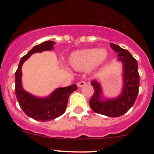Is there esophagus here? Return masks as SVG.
Masks as SVG:
<instances>
[{
    "mask_svg": "<svg viewBox=\"0 0 154 154\" xmlns=\"http://www.w3.org/2000/svg\"><path fill=\"white\" fill-rule=\"evenodd\" d=\"M86 85V82H85V81H80V82H79L78 83H77V85H78V87H82V86H84V85Z\"/></svg>",
    "mask_w": 154,
    "mask_h": 154,
    "instance_id": "1",
    "label": "esophagus"
}]
</instances>
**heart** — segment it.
<instances>
[{
    "label": "heart",
    "mask_w": 154,
    "mask_h": 154,
    "mask_svg": "<svg viewBox=\"0 0 154 154\" xmlns=\"http://www.w3.org/2000/svg\"><path fill=\"white\" fill-rule=\"evenodd\" d=\"M107 51L103 48H88L72 52L69 57L68 65L76 71L94 69L103 64L107 58Z\"/></svg>",
    "instance_id": "obj_1"
}]
</instances>
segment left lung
I'll return each mask as SVG.
<instances>
[{"label": "left lung", "mask_w": 154, "mask_h": 154, "mask_svg": "<svg viewBox=\"0 0 154 154\" xmlns=\"http://www.w3.org/2000/svg\"><path fill=\"white\" fill-rule=\"evenodd\" d=\"M112 50L118 53V60L123 65V89L117 98L101 99V86L96 80L91 82L94 93L89 100V106L94 112L109 117H119L126 113L135 103L139 92L140 75L137 61L127 50L110 43Z\"/></svg>", "instance_id": "1"}]
</instances>
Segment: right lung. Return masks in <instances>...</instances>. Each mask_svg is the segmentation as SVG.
Wrapping results in <instances>:
<instances>
[{"label": "right lung", "mask_w": 154, "mask_h": 154, "mask_svg": "<svg viewBox=\"0 0 154 154\" xmlns=\"http://www.w3.org/2000/svg\"><path fill=\"white\" fill-rule=\"evenodd\" d=\"M55 42L46 41L35 47L21 58L15 72V94L17 102L24 112L38 121H49L62 116L67 107L68 99L72 92L77 89V85H72L55 89L48 97L38 98L23 89L21 85V67L25 61L35 52L51 51Z\"/></svg>", "instance_id": "1"}]
</instances>
